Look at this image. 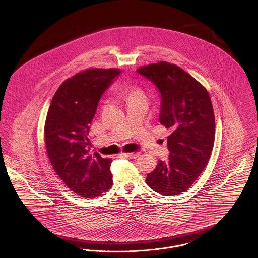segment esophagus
Here are the masks:
<instances>
[{
    "label": "esophagus",
    "instance_id": "34e87169",
    "mask_svg": "<svg viewBox=\"0 0 258 258\" xmlns=\"http://www.w3.org/2000/svg\"><path fill=\"white\" fill-rule=\"evenodd\" d=\"M123 158H131V159H135L139 156V153H123L121 154Z\"/></svg>",
    "mask_w": 258,
    "mask_h": 258
}]
</instances>
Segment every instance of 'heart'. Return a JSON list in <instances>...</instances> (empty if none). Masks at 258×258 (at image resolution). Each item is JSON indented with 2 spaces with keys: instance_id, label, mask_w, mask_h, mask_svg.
I'll return each mask as SVG.
<instances>
[{
  "instance_id": "1",
  "label": "heart",
  "mask_w": 258,
  "mask_h": 258,
  "mask_svg": "<svg viewBox=\"0 0 258 258\" xmlns=\"http://www.w3.org/2000/svg\"><path fill=\"white\" fill-rule=\"evenodd\" d=\"M124 97L127 98V101L134 98H145L144 94L141 90L137 88H128L124 92Z\"/></svg>"
}]
</instances>
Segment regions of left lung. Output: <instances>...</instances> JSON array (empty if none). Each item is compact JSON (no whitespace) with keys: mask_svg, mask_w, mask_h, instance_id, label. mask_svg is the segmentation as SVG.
I'll return each mask as SVG.
<instances>
[{"mask_svg":"<svg viewBox=\"0 0 258 258\" xmlns=\"http://www.w3.org/2000/svg\"><path fill=\"white\" fill-rule=\"evenodd\" d=\"M160 95V123L170 128L168 161L159 160L146 183L162 196L185 191L207 165L215 140V116L207 90L190 74L166 61L136 71Z\"/></svg>","mask_w":258,"mask_h":258,"instance_id":"left-lung-1","label":"left lung"}]
</instances>
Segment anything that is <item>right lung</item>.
Returning <instances> with one entry per match:
<instances>
[{
    "mask_svg": "<svg viewBox=\"0 0 258 258\" xmlns=\"http://www.w3.org/2000/svg\"><path fill=\"white\" fill-rule=\"evenodd\" d=\"M121 72L88 70L67 79L55 93L44 136L51 164L69 188L82 197H96L112 185V160L90 154L87 135L103 93Z\"/></svg>",
    "mask_w": 258,
    "mask_h": 258,
    "instance_id": "1",
    "label": "right lung"
}]
</instances>
